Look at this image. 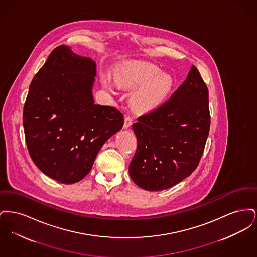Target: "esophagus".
<instances>
[{
	"instance_id": "esophagus-1",
	"label": "esophagus",
	"mask_w": 257,
	"mask_h": 257,
	"mask_svg": "<svg viewBox=\"0 0 257 257\" xmlns=\"http://www.w3.org/2000/svg\"><path fill=\"white\" fill-rule=\"evenodd\" d=\"M133 124V118L131 116H125L124 119V128L128 129L129 127H131V125Z\"/></svg>"
}]
</instances>
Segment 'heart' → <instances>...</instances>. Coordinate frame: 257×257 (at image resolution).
Segmentation results:
<instances>
[{
	"instance_id": "b5f03b06",
	"label": "heart",
	"mask_w": 257,
	"mask_h": 257,
	"mask_svg": "<svg viewBox=\"0 0 257 257\" xmlns=\"http://www.w3.org/2000/svg\"><path fill=\"white\" fill-rule=\"evenodd\" d=\"M116 85L122 88L141 86L132 95L131 104L135 110L146 111L158 106L171 91L173 85L171 76L161 72L154 64L147 62H130L114 74ZM103 85L111 90L110 80L103 77Z\"/></svg>"
}]
</instances>
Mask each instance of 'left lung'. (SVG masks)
<instances>
[{"instance_id": "8db88e82", "label": "left lung", "mask_w": 257, "mask_h": 257, "mask_svg": "<svg viewBox=\"0 0 257 257\" xmlns=\"http://www.w3.org/2000/svg\"><path fill=\"white\" fill-rule=\"evenodd\" d=\"M133 124L138 147L129 166L136 185L162 191L195 171L210 130L208 88L195 65L171 98Z\"/></svg>"}]
</instances>
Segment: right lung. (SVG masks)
Returning <instances> with one entry per match:
<instances>
[{
	"instance_id": "right-lung-1",
	"label": "right lung",
	"mask_w": 257,
	"mask_h": 257,
	"mask_svg": "<svg viewBox=\"0 0 257 257\" xmlns=\"http://www.w3.org/2000/svg\"><path fill=\"white\" fill-rule=\"evenodd\" d=\"M95 76V61L61 45L30 85L23 110L27 147L37 168L61 183L82 180L106 141L123 127L119 110L94 104Z\"/></svg>"
}]
</instances>
